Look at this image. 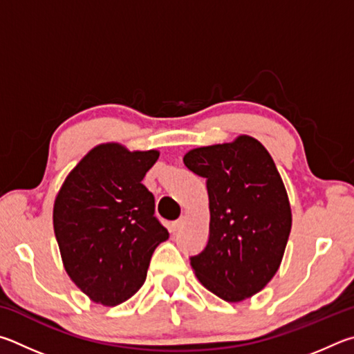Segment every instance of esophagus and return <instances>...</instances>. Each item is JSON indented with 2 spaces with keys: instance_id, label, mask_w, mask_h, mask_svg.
Here are the masks:
<instances>
[{
  "instance_id": "esophagus-1",
  "label": "esophagus",
  "mask_w": 354,
  "mask_h": 354,
  "mask_svg": "<svg viewBox=\"0 0 354 354\" xmlns=\"http://www.w3.org/2000/svg\"><path fill=\"white\" fill-rule=\"evenodd\" d=\"M185 222H187V219H185V218H180V219L174 221L172 224H171V230H172V232H178V230H180V228H183Z\"/></svg>"
}]
</instances>
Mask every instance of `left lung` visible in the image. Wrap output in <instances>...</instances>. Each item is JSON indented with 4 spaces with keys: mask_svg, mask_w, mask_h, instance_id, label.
<instances>
[{
    "mask_svg": "<svg viewBox=\"0 0 354 354\" xmlns=\"http://www.w3.org/2000/svg\"><path fill=\"white\" fill-rule=\"evenodd\" d=\"M183 163L205 178L209 201L208 243L191 257V268L222 300L249 299L277 274L292 227L280 172L268 149L249 135L191 149Z\"/></svg>",
    "mask_w": 354,
    "mask_h": 354,
    "instance_id": "obj_1",
    "label": "left lung"
}]
</instances>
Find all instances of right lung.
I'll return each instance as SVG.
<instances>
[{"instance_id":"1","label":"right lung","mask_w":354,"mask_h":354,"mask_svg":"<svg viewBox=\"0 0 354 354\" xmlns=\"http://www.w3.org/2000/svg\"><path fill=\"white\" fill-rule=\"evenodd\" d=\"M160 152L120 142L93 147L68 174L54 201L62 263L91 301L116 306L138 292L157 245L169 238L141 183Z\"/></svg>"}]
</instances>
